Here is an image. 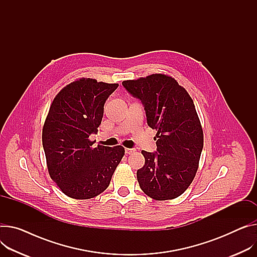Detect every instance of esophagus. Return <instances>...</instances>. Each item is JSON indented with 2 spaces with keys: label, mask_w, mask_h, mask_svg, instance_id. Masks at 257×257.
Instances as JSON below:
<instances>
[{
  "label": "esophagus",
  "mask_w": 257,
  "mask_h": 257,
  "mask_svg": "<svg viewBox=\"0 0 257 257\" xmlns=\"http://www.w3.org/2000/svg\"><path fill=\"white\" fill-rule=\"evenodd\" d=\"M134 152H135V149H133V148H125V153L126 154H132Z\"/></svg>",
  "instance_id": "obj_1"
}]
</instances>
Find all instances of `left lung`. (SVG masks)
<instances>
[{
    "label": "left lung",
    "instance_id": "1",
    "mask_svg": "<svg viewBox=\"0 0 257 257\" xmlns=\"http://www.w3.org/2000/svg\"><path fill=\"white\" fill-rule=\"evenodd\" d=\"M122 85L141 101L147 124L157 131L156 151H142L145 165L137 172L138 182L154 200L176 199L192 182L204 146L192 98L174 78L163 74L126 80Z\"/></svg>",
    "mask_w": 257,
    "mask_h": 257
}]
</instances>
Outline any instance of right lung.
<instances>
[{"instance_id":"obj_1","label":"right lung","mask_w":257,"mask_h":257,"mask_svg":"<svg viewBox=\"0 0 257 257\" xmlns=\"http://www.w3.org/2000/svg\"><path fill=\"white\" fill-rule=\"evenodd\" d=\"M117 83L82 78L64 87L50 106L42 143L51 179L72 199L88 200L102 193L124 155L122 146L107 147L89 140L97 132L104 105Z\"/></svg>"}]
</instances>
